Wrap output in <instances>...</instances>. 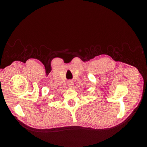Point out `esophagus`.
Instances as JSON below:
<instances>
[{
    "mask_svg": "<svg viewBox=\"0 0 147 147\" xmlns=\"http://www.w3.org/2000/svg\"><path fill=\"white\" fill-rule=\"evenodd\" d=\"M68 84V86L70 87V88H72V87H73V85H74L73 82H69Z\"/></svg>",
    "mask_w": 147,
    "mask_h": 147,
    "instance_id": "esophagus-1",
    "label": "esophagus"
}]
</instances>
